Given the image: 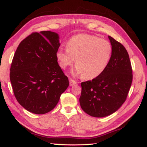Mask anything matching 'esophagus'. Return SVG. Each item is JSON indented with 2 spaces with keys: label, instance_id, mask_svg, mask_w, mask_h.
I'll use <instances>...</instances> for the list:
<instances>
[{
  "label": "esophagus",
  "instance_id": "esophagus-1",
  "mask_svg": "<svg viewBox=\"0 0 147 147\" xmlns=\"http://www.w3.org/2000/svg\"><path fill=\"white\" fill-rule=\"evenodd\" d=\"M69 84L70 86H73V85H75V84H77V82H76L75 80H74L72 78H69Z\"/></svg>",
  "mask_w": 147,
  "mask_h": 147
}]
</instances>
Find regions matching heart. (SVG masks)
<instances>
[{"label":"heart","mask_w":147,"mask_h":147,"mask_svg":"<svg viewBox=\"0 0 147 147\" xmlns=\"http://www.w3.org/2000/svg\"><path fill=\"white\" fill-rule=\"evenodd\" d=\"M112 47L107 40L95 35L79 34L66 43L65 49L56 53L58 63L62 69L71 65L76 59V72L86 80L96 78L103 73L111 59Z\"/></svg>","instance_id":"obj_1"}]
</instances>
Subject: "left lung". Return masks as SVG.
Here are the masks:
<instances>
[{
	"label": "left lung",
	"instance_id": "1",
	"mask_svg": "<svg viewBox=\"0 0 147 147\" xmlns=\"http://www.w3.org/2000/svg\"><path fill=\"white\" fill-rule=\"evenodd\" d=\"M108 38L112 53L106 69L98 77L81 83L80 106L86 114L97 118L110 115L123 104L132 81L127 51L120 42Z\"/></svg>",
	"mask_w": 147,
	"mask_h": 147
}]
</instances>
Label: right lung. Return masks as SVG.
Listing matches in <instances>:
<instances>
[{
	"mask_svg": "<svg viewBox=\"0 0 147 147\" xmlns=\"http://www.w3.org/2000/svg\"><path fill=\"white\" fill-rule=\"evenodd\" d=\"M59 36L49 31L33 32L19 43L10 68V80L17 102L36 114L47 113L69 86L57 63Z\"/></svg>",
	"mask_w": 147,
	"mask_h": 147,
	"instance_id": "obj_1",
	"label": "right lung"
}]
</instances>
